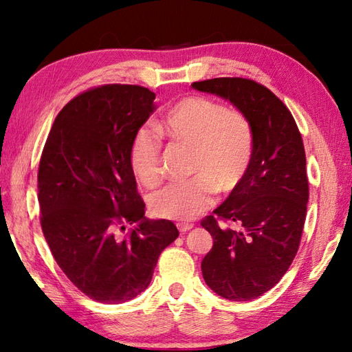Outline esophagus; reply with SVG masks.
<instances>
[{"label": "esophagus", "mask_w": 352, "mask_h": 352, "mask_svg": "<svg viewBox=\"0 0 352 352\" xmlns=\"http://www.w3.org/2000/svg\"><path fill=\"white\" fill-rule=\"evenodd\" d=\"M176 226H177V229L181 230V232H188V230H191L194 228V224L188 223V221H186V223L185 221H179Z\"/></svg>", "instance_id": "1"}]
</instances>
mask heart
I'll return each instance as SVG.
<instances>
[{
  "label": "heart",
  "mask_w": 352,
  "mask_h": 352,
  "mask_svg": "<svg viewBox=\"0 0 352 352\" xmlns=\"http://www.w3.org/2000/svg\"><path fill=\"white\" fill-rule=\"evenodd\" d=\"M161 134L175 143L192 146L188 181L170 182L149 197L153 215L186 221L205 212L215 191L229 192L242 181L252 162L254 132L238 108H229L205 96H186L170 108L158 124ZM161 140L151 128L132 135L128 161L132 173L146 186L162 179Z\"/></svg>",
  "instance_id": "heart-1"
}]
</instances>
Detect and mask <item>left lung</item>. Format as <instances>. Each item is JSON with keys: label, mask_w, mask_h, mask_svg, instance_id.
<instances>
[{"label": "left lung", "mask_w": 352, "mask_h": 352, "mask_svg": "<svg viewBox=\"0 0 352 352\" xmlns=\"http://www.w3.org/2000/svg\"><path fill=\"white\" fill-rule=\"evenodd\" d=\"M192 87L229 99L253 126L247 173L201 220L214 238L201 261L206 285L223 298L248 301L277 285L298 252L309 200L302 138L287 107L259 82L226 76Z\"/></svg>", "instance_id": "1"}]
</instances>
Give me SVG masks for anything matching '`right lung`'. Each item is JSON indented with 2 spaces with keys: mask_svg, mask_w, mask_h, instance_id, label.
<instances>
[{
  "mask_svg": "<svg viewBox=\"0 0 352 352\" xmlns=\"http://www.w3.org/2000/svg\"><path fill=\"white\" fill-rule=\"evenodd\" d=\"M153 99V91L131 84L80 93L57 114L38 162L43 236L70 282L99 302L142 294L161 252L179 236L171 221L146 220L128 161Z\"/></svg>",
  "mask_w": 352,
  "mask_h": 352,
  "instance_id": "obj_1",
  "label": "right lung"
}]
</instances>
